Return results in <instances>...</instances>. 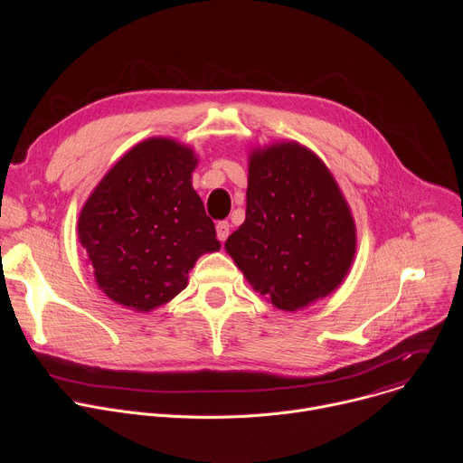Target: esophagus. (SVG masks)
Segmentation results:
<instances>
[{"mask_svg":"<svg viewBox=\"0 0 463 463\" xmlns=\"http://www.w3.org/2000/svg\"><path fill=\"white\" fill-rule=\"evenodd\" d=\"M229 232H231V225H229V222H218V225H216L218 240H220V241H225V240H227V236H229Z\"/></svg>","mask_w":463,"mask_h":463,"instance_id":"esophagus-1","label":"esophagus"}]
</instances>
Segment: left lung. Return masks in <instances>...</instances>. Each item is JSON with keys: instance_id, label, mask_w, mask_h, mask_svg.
Listing matches in <instances>:
<instances>
[{"instance_id": "1", "label": "left lung", "mask_w": 463, "mask_h": 463, "mask_svg": "<svg viewBox=\"0 0 463 463\" xmlns=\"http://www.w3.org/2000/svg\"><path fill=\"white\" fill-rule=\"evenodd\" d=\"M256 291L284 311L332 293L355 254V225L324 163L297 143L254 152L245 222L225 241Z\"/></svg>"}]
</instances>
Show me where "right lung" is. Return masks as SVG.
<instances>
[{
    "label": "right lung",
    "instance_id": "right-lung-1",
    "mask_svg": "<svg viewBox=\"0 0 463 463\" xmlns=\"http://www.w3.org/2000/svg\"><path fill=\"white\" fill-rule=\"evenodd\" d=\"M192 150L170 139L131 148L97 184L79 220L99 288L115 302L150 311L174 298L194 261L220 249L192 188Z\"/></svg>",
    "mask_w": 463,
    "mask_h": 463
}]
</instances>
